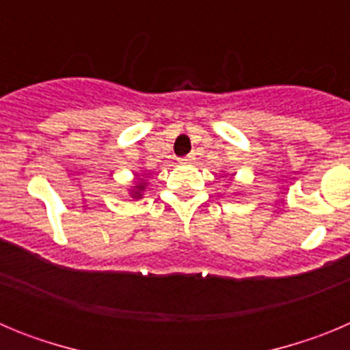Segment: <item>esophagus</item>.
<instances>
[{"label":"esophagus","mask_w":350,"mask_h":350,"mask_svg":"<svg viewBox=\"0 0 350 350\" xmlns=\"http://www.w3.org/2000/svg\"><path fill=\"white\" fill-rule=\"evenodd\" d=\"M193 159H196V157H194V154H187V156H184L182 157V163H191V161Z\"/></svg>","instance_id":"1"}]
</instances>
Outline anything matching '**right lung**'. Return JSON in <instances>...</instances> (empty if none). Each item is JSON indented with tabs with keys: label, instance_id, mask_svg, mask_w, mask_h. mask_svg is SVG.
<instances>
[{
	"label": "right lung",
	"instance_id": "add662e5",
	"mask_svg": "<svg viewBox=\"0 0 350 350\" xmlns=\"http://www.w3.org/2000/svg\"><path fill=\"white\" fill-rule=\"evenodd\" d=\"M138 191H144V185H138ZM135 194H140V193H135Z\"/></svg>",
	"mask_w": 350,
	"mask_h": 350
}]
</instances>
